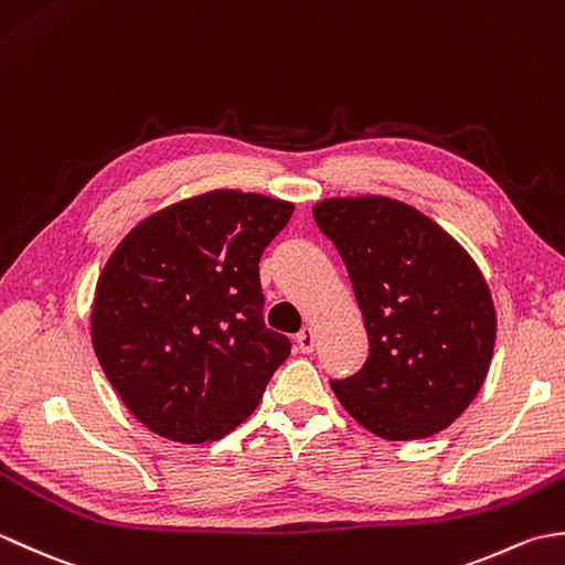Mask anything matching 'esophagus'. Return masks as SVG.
Wrapping results in <instances>:
<instances>
[{
	"mask_svg": "<svg viewBox=\"0 0 565 565\" xmlns=\"http://www.w3.org/2000/svg\"><path fill=\"white\" fill-rule=\"evenodd\" d=\"M296 342H298V350L303 354H310L316 350V330L313 328H303L301 332L296 334Z\"/></svg>",
	"mask_w": 565,
	"mask_h": 565,
	"instance_id": "obj_1",
	"label": "esophagus"
}]
</instances>
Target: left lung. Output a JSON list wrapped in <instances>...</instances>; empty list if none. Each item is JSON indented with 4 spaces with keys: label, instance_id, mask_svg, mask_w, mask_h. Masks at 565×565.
Returning <instances> with one entry per match:
<instances>
[{
    "label": "left lung",
    "instance_id": "8db88e82",
    "mask_svg": "<svg viewBox=\"0 0 565 565\" xmlns=\"http://www.w3.org/2000/svg\"><path fill=\"white\" fill-rule=\"evenodd\" d=\"M313 218L347 264L369 334L364 366L332 381L344 411L393 441L449 427L493 359L481 269L435 221L386 196L320 201Z\"/></svg>",
    "mask_w": 565,
    "mask_h": 565
}]
</instances>
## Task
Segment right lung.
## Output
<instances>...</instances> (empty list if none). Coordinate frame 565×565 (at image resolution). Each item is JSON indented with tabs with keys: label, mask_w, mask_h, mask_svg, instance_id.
Returning a JSON list of instances; mask_svg holds the SVG:
<instances>
[{
	"label": "right lung",
	"mask_w": 565,
	"mask_h": 565,
	"mask_svg": "<svg viewBox=\"0 0 565 565\" xmlns=\"http://www.w3.org/2000/svg\"><path fill=\"white\" fill-rule=\"evenodd\" d=\"M294 203L211 191L134 227L99 276L92 344L142 425L221 439L255 411L291 340L264 326L259 259Z\"/></svg>",
	"instance_id": "obj_1"
}]
</instances>
